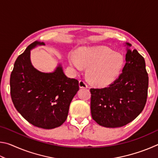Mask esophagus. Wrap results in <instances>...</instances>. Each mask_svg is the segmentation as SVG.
<instances>
[{"instance_id":"esophagus-1","label":"esophagus","mask_w":158,"mask_h":158,"mask_svg":"<svg viewBox=\"0 0 158 158\" xmlns=\"http://www.w3.org/2000/svg\"><path fill=\"white\" fill-rule=\"evenodd\" d=\"M79 85L80 89H82V88H84V89H87L88 88V85H86V84H85L84 81H81H81H79Z\"/></svg>"}]
</instances>
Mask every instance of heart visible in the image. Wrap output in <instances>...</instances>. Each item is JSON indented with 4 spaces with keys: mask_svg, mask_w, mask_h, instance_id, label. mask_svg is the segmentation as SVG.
Masks as SVG:
<instances>
[{
    "mask_svg": "<svg viewBox=\"0 0 158 158\" xmlns=\"http://www.w3.org/2000/svg\"><path fill=\"white\" fill-rule=\"evenodd\" d=\"M68 59L77 72H81L83 67L87 68V79L100 87L113 83L121 74L124 64L121 53L102 46L81 47L76 51L75 56L70 55Z\"/></svg>",
    "mask_w": 158,
    "mask_h": 158,
    "instance_id": "b5f03b06",
    "label": "heart"
}]
</instances>
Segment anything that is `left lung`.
I'll list each match as a JSON object with an SVG mask.
<instances>
[{
  "label": "left lung",
  "instance_id": "8db88e82",
  "mask_svg": "<svg viewBox=\"0 0 158 158\" xmlns=\"http://www.w3.org/2000/svg\"><path fill=\"white\" fill-rule=\"evenodd\" d=\"M125 65L118 78L109 87L91 89L90 111L101 126L119 127L135 119L145 106L148 77L145 60L126 42Z\"/></svg>",
  "mask_w": 158,
  "mask_h": 158
}]
</instances>
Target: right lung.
I'll return each instance as SVG.
<instances>
[{"instance_id": "right-lung-1", "label": "right lung", "mask_w": 158, "mask_h": 158, "mask_svg": "<svg viewBox=\"0 0 158 158\" xmlns=\"http://www.w3.org/2000/svg\"><path fill=\"white\" fill-rule=\"evenodd\" d=\"M44 45L34 42L19 56L10 75V94L16 109L26 121L34 126L53 129L66 121L71 101L79 89V81L68 78L61 64L52 73L34 68L31 50Z\"/></svg>"}]
</instances>
